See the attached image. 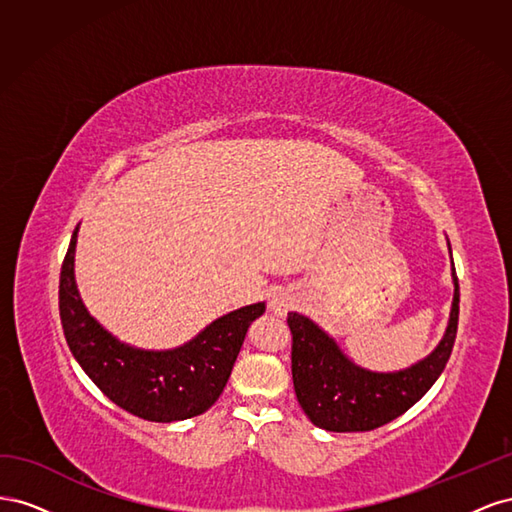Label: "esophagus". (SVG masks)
I'll list each match as a JSON object with an SVG mask.
<instances>
[{"instance_id":"34e87169","label":"esophagus","mask_w":512,"mask_h":512,"mask_svg":"<svg viewBox=\"0 0 512 512\" xmlns=\"http://www.w3.org/2000/svg\"><path fill=\"white\" fill-rule=\"evenodd\" d=\"M294 303H297V299H294V294L288 292V290H277L271 294V301H269V309L275 314V316H286L290 309L294 307Z\"/></svg>"}]
</instances>
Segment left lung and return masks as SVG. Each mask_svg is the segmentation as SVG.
<instances>
[{
	"label": "left lung",
	"instance_id": "1",
	"mask_svg": "<svg viewBox=\"0 0 512 512\" xmlns=\"http://www.w3.org/2000/svg\"><path fill=\"white\" fill-rule=\"evenodd\" d=\"M451 250V243H448ZM453 307L440 344L416 365L378 374L354 365L316 322L290 312L292 382L309 421L327 431H371L410 410L440 378L457 337L459 280L453 267Z\"/></svg>",
	"mask_w": 512,
	"mask_h": 512
}]
</instances>
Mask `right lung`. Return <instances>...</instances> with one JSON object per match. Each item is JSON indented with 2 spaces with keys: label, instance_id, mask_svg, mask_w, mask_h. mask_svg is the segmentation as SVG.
<instances>
[{
  "label": "right lung",
  "instance_id": "right-lung-1",
  "mask_svg": "<svg viewBox=\"0 0 512 512\" xmlns=\"http://www.w3.org/2000/svg\"><path fill=\"white\" fill-rule=\"evenodd\" d=\"M74 228L59 275V316L70 352L98 389L126 412L153 423L207 412L230 378L250 324L265 303L245 305L173 350H141L119 342L89 316L74 282Z\"/></svg>",
  "mask_w": 512,
  "mask_h": 512
}]
</instances>
